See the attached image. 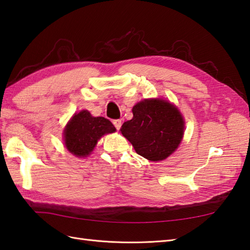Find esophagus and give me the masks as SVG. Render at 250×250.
I'll list each match as a JSON object with an SVG mask.
<instances>
[{"mask_svg": "<svg viewBox=\"0 0 250 250\" xmlns=\"http://www.w3.org/2000/svg\"><path fill=\"white\" fill-rule=\"evenodd\" d=\"M113 124H114V125H115V128L117 129V130H119L120 129V126H121V120L120 119H116V120H114L113 121Z\"/></svg>", "mask_w": 250, "mask_h": 250, "instance_id": "esophagus-1", "label": "esophagus"}]
</instances>
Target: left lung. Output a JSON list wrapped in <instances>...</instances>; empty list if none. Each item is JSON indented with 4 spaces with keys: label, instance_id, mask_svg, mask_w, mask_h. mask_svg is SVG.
I'll return each instance as SVG.
<instances>
[{
    "label": "left lung",
    "instance_id": "1",
    "mask_svg": "<svg viewBox=\"0 0 250 250\" xmlns=\"http://www.w3.org/2000/svg\"><path fill=\"white\" fill-rule=\"evenodd\" d=\"M133 118L121 133L136 153L150 161H162L177 149L183 140L185 120L176 106L163 99H145L132 108Z\"/></svg>",
    "mask_w": 250,
    "mask_h": 250
}]
</instances>
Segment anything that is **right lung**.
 <instances>
[{
  "instance_id": "right-lung-1",
  "label": "right lung",
  "mask_w": 250,
  "mask_h": 250,
  "mask_svg": "<svg viewBox=\"0 0 250 250\" xmlns=\"http://www.w3.org/2000/svg\"><path fill=\"white\" fill-rule=\"evenodd\" d=\"M116 128L104 117H93L88 110L74 114L64 129V145L74 156L83 158L94 149L105 134L114 133Z\"/></svg>"
}]
</instances>
